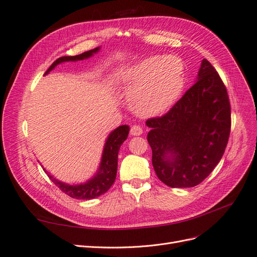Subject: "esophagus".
Segmentation results:
<instances>
[{
	"label": "esophagus",
	"mask_w": 257,
	"mask_h": 257,
	"mask_svg": "<svg viewBox=\"0 0 257 257\" xmlns=\"http://www.w3.org/2000/svg\"><path fill=\"white\" fill-rule=\"evenodd\" d=\"M130 133H131V135H133V136H139V135L143 134V128H142L141 125H137V124H134V125L131 126Z\"/></svg>",
	"instance_id": "1"
}]
</instances>
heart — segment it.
Returning <instances> with one entry per match:
<instances>
[{
    "mask_svg": "<svg viewBox=\"0 0 257 257\" xmlns=\"http://www.w3.org/2000/svg\"><path fill=\"white\" fill-rule=\"evenodd\" d=\"M123 83L138 113L159 115L180 95L184 85L183 63L175 56L147 59L130 69Z\"/></svg>",
    "mask_w": 257,
    "mask_h": 257,
    "instance_id": "1",
    "label": "heart"
}]
</instances>
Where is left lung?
I'll return each instance as SVG.
<instances>
[{
    "label": "left lung",
    "mask_w": 257,
    "mask_h": 257,
    "mask_svg": "<svg viewBox=\"0 0 257 257\" xmlns=\"http://www.w3.org/2000/svg\"><path fill=\"white\" fill-rule=\"evenodd\" d=\"M146 124L160 180L170 188L203 182L222 159L231 126L227 89L211 63L204 59L198 80L165 114Z\"/></svg>",
    "instance_id": "1"
}]
</instances>
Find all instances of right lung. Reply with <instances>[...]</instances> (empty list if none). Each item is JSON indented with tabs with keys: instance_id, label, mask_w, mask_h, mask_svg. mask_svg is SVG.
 I'll return each instance as SVG.
<instances>
[{
	"instance_id": "add662e5",
	"label": "right lung",
	"mask_w": 257,
	"mask_h": 257,
	"mask_svg": "<svg viewBox=\"0 0 257 257\" xmlns=\"http://www.w3.org/2000/svg\"><path fill=\"white\" fill-rule=\"evenodd\" d=\"M98 47L94 48L89 51H85L78 56L74 57H61L57 59L53 63L50 65V67L47 69V72L45 74H48L51 69L56 67L59 63L67 61H78L83 60L91 57L93 53L98 51ZM128 126L127 125H121L118 128H115L112 133L108 137L107 142L105 144V148L103 151L102 162H100L99 172L97 175L91 179L90 181L84 184H78V185H68L63 182H60L56 179L52 178L48 175V177L53 181L58 188L65 193L66 195L72 198L76 199H92L103 195L108 190L110 189V186L113 184L116 176V168H118V153L121 145L125 141L128 135Z\"/></svg>"
}]
</instances>
